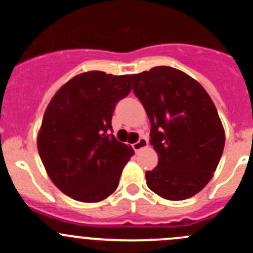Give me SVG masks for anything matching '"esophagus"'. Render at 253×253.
<instances>
[{"label":"esophagus","instance_id":"1","mask_svg":"<svg viewBox=\"0 0 253 253\" xmlns=\"http://www.w3.org/2000/svg\"><path fill=\"white\" fill-rule=\"evenodd\" d=\"M147 146H148V140H147V138L140 137L137 142L133 143V149L135 152H138V151H140V149L146 148Z\"/></svg>","mask_w":253,"mask_h":253}]
</instances>
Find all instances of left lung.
<instances>
[{"mask_svg":"<svg viewBox=\"0 0 253 253\" xmlns=\"http://www.w3.org/2000/svg\"><path fill=\"white\" fill-rule=\"evenodd\" d=\"M131 80L158 153V165L146 172L147 185L167 200L191 198L213 177L224 148L215 105L202 84L172 67H154Z\"/></svg>","mask_w":253,"mask_h":253,"instance_id":"left-lung-1","label":"left lung"}]
</instances>
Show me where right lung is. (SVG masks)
Here are the masks:
<instances>
[{"mask_svg":"<svg viewBox=\"0 0 253 253\" xmlns=\"http://www.w3.org/2000/svg\"><path fill=\"white\" fill-rule=\"evenodd\" d=\"M131 76L81 73L49 102L38 137V151L53 184L84 203L101 202L119 185L133 148L115 139L116 104L131 91Z\"/></svg>","mask_w":253,"mask_h":253,"instance_id":"obj_1","label":"right lung"}]
</instances>
